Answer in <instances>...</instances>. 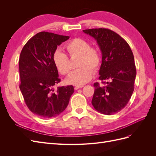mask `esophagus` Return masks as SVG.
<instances>
[{"mask_svg": "<svg viewBox=\"0 0 156 156\" xmlns=\"http://www.w3.org/2000/svg\"><path fill=\"white\" fill-rule=\"evenodd\" d=\"M82 87H83V85H75V87H74V88H75V90H78V89L81 88H82Z\"/></svg>", "mask_w": 156, "mask_h": 156, "instance_id": "1", "label": "esophagus"}]
</instances>
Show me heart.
Instances as JSON below:
<instances>
[{
	"mask_svg": "<svg viewBox=\"0 0 156 156\" xmlns=\"http://www.w3.org/2000/svg\"><path fill=\"white\" fill-rule=\"evenodd\" d=\"M65 48L70 56H79L76 69L71 73L66 81L68 84L82 85L88 82L101 64V53L97 48L91 47L87 40L76 37L65 45ZM56 68L62 75H67L70 70L69 60L67 55L57 49L53 55Z\"/></svg>",
	"mask_w": 156,
	"mask_h": 156,
	"instance_id": "1",
	"label": "heart"
}]
</instances>
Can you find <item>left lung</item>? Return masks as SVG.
I'll use <instances>...</instances> for the list:
<instances>
[{"mask_svg": "<svg viewBox=\"0 0 156 156\" xmlns=\"http://www.w3.org/2000/svg\"><path fill=\"white\" fill-rule=\"evenodd\" d=\"M83 32L97 41L102 53L99 79L104 85L94 84L92 104L102 114H115L127 105L134 90L136 67L133 52L124 39L110 29L100 28Z\"/></svg>", "mask_w": 156, "mask_h": 156, "instance_id": "obj_1", "label": "left lung"}]
</instances>
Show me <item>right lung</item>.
I'll use <instances>...</instances> for the list:
<instances>
[{
    "instance_id": "obj_1",
    "label": "right lung",
    "mask_w": 156,
    "mask_h": 156,
    "mask_svg": "<svg viewBox=\"0 0 156 156\" xmlns=\"http://www.w3.org/2000/svg\"><path fill=\"white\" fill-rule=\"evenodd\" d=\"M69 36L48 32L37 33L23 47L19 60L20 88L29 110L41 118L49 119L62 112L74 92L72 85L53 87L60 82L53 55L57 46Z\"/></svg>"
}]
</instances>
